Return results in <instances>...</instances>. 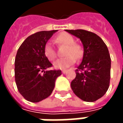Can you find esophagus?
<instances>
[{
	"mask_svg": "<svg viewBox=\"0 0 123 123\" xmlns=\"http://www.w3.org/2000/svg\"><path fill=\"white\" fill-rule=\"evenodd\" d=\"M62 73L65 74V73H67V70H62Z\"/></svg>",
	"mask_w": 123,
	"mask_h": 123,
	"instance_id": "esophagus-1",
	"label": "esophagus"
}]
</instances>
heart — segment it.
Instances as JSON below:
<instances>
[{"label": "heart", "mask_w": 123, "mask_h": 123, "mask_svg": "<svg viewBox=\"0 0 123 123\" xmlns=\"http://www.w3.org/2000/svg\"><path fill=\"white\" fill-rule=\"evenodd\" d=\"M55 42L59 45H65L66 48L64 55L66 57L60 58L54 62V67L57 69H65L73 65L75 59L79 60L82 58L83 50L82 47L75 43V39L71 35L62 33L54 39ZM43 53L48 60L53 61L56 58V52L50 42H47L43 47Z\"/></svg>", "instance_id": "heart-1"}]
</instances>
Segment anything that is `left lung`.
<instances>
[{"label": "left lung", "mask_w": 123, "mask_h": 123, "mask_svg": "<svg viewBox=\"0 0 123 123\" xmlns=\"http://www.w3.org/2000/svg\"><path fill=\"white\" fill-rule=\"evenodd\" d=\"M80 39L84 48L82 62L71 82L73 92L86 102H94L107 92L111 80V59L107 45L94 33L85 30H66Z\"/></svg>", "instance_id": "left-lung-1"}]
</instances>
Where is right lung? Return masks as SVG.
Returning <instances> with one entry per match:
<instances>
[{"label": "right lung", "instance_id": "1", "mask_svg": "<svg viewBox=\"0 0 123 123\" xmlns=\"http://www.w3.org/2000/svg\"><path fill=\"white\" fill-rule=\"evenodd\" d=\"M57 31H40L27 37L19 47L15 59V80L19 92L28 101L40 102L52 93L61 70L52 67L43 47Z\"/></svg>", "mask_w": 123, "mask_h": 123}]
</instances>
